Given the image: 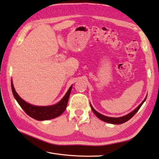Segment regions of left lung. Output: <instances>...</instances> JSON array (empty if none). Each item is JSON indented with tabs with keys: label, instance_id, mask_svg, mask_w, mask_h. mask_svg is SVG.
<instances>
[{
	"label": "left lung",
	"instance_id": "1",
	"mask_svg": "<svg viewBox=\"0 0 159 159\" xmlns=\"http://www.w3.org/2000/svg\"><path fill=\"white\" fill-rule=\"evenodd\" d=\"M145 99H146V98H145L143 100V101L141 103V104L139 105L135 110H134L133 111L131 112L130 113H129V114H128L127 115L121 116V117L115 118V117H109V116H104L103 115H101L98 112H97L93 108V106H91V104H90V107H91V109H92L93 112H94V114H95L97 116H98L99 119H101V120L105 121V122H107V123H110V124H124V123L128 121L129 119H130L132 117V116H133L136 114V113L138 112L139 108H141V106H142V104H143V102L145 101Z\"/></svg>",
	"mask_w": 159,
	"mask_h": 159
}]
</instances>
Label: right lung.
Masks as SVG:
<instances>
[{"instance_id": "right-lung-1", "label": "right lung", "mask_w": 159, "mask_h": 159, "mask_svg": "<svg viewBox=\"0 0 159 159\" xmlns=\"http://www.w3.org/2000/svg\"><path fill=\"white\" fill-rule=\"evenodd\" d=\"M11 85L13 95H14L16 101L19 103V105L23 109V111L31 117L39 121L48 120V119L56 118L62 114L66 110L68 100H69L71 89H72V86H71L62 99L57 104L50 106H36L30 104L19 97L14 89V85L12 84V80Z\"/></svg>"}]
</instances>
